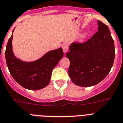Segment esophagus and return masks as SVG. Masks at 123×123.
<instances>
[{"label": "esophagus", "instance_id": "obj_1", "mask_svg": "<svg viewBox=\"0 0 123 123\" xmlns=\"http://www.w3.org/2000/svg\"><path fill=\"white\" fill-rule=\"evenodd\" d=\"M62 49H63L64 52H68V49H69V44L68 42H66L62 45Z\"/></svg>", "mask_w": 123, "mask_h": 123}]
</instances>
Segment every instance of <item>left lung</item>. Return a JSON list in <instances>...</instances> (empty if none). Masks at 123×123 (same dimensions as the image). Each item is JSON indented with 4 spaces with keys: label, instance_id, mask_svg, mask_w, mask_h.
<instances>
[{
    "label": "left lung",
    "instance_id": "left-lung-1",
    "mask_svg": "<svg viewBox=\"0 0 123 123\" xmlns=\"http://www.w3.org/2000/svg\"><path fill=\"white\" fill-rule=\"evenodd\" d=\"M98 31L87 41L73 42L66 57L70 61L69 76L82 87L96 85L107 76L114 63V41L108 25L100 20Z\"/></svg>",
    "mask_w": 123,
    "mask_h": 123
}]
</instances>
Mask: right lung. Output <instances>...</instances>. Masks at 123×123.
Masks as SVG:
<instances>
[{
    "label": "right lung",
    "mask_w": 123,
    "mask_h": 123,
    "mask_svg": "<svg viewBox=\"0 0 123 123\" xmlns=\"http://www.w3.org/2000/svg\"><path fill=\"white\" fill-rule=\"evenodd\" d=\"M13 32V31H12ZM13 36L9 39L5 52L9 72L15 81L24 88L39 90L49 84L53 69L64 56L61 47L50 50L36 61L26 62L17 59L12 51Z\"/></svg>",
    "instance_id": "obj_1"
}]
</instances>
